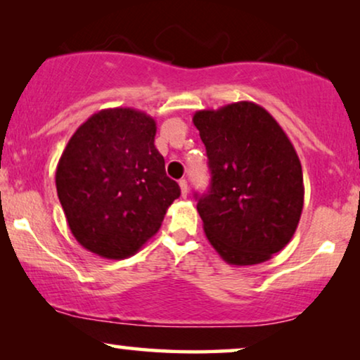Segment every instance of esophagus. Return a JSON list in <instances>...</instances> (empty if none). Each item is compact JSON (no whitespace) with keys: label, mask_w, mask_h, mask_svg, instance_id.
Masks as SVG:
<instances>
[{"label":"esophagus","mask_w":360,"mask_h":360,"mask_svg":"<svg viewBox=\"0 0 360 360\" xmlns=\"http://www.w3.org/2000/svg\"><path fill=\"white\" fill-rule=\"evenodd\" d=\"M179 185H180V191H181V196H185L188 195V184H186V180L185 179H181V180H179Z\"/></svg>","instance_id":"obj_1"}]
</instances>
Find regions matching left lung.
Here are the masks:
<instances>
[{"mask_svg": "<svg viewBox=\"0 0 360 360\" xmlns=\"http://www.w3.org/2000/svg\"><path fill=\"white\" fill-rule=\"evenodd\" d=\"M193 124L211 170L210 191L196 205L210 244L229 265L272 259L303 211L302 164L288 136L252 101L196 111Z\"/></svg>", "mask_w": 360, "mask_h": 360, "instance_id": "left-lung-1", "label": "left lung"}]
</instances>
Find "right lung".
Here are the masks:
<instances>
[{
	"mask_svg": "<svg viewBox=\"0 0 360 360\" xmlns=\"http://www.w3.org/2000/svg\"><path fill=\"white\" fill-rule=\"evenodd\" d=\"M155 132L144 111L108 108L88 117L62 152L56 186L68 228L100 257L134 255L180 196L155 149Z\"/></svg>",
	"mask_w": 360,
	"mask_h": 360,
	"instance_id": "1",
	"label": "right lung"
}]
</instances>
